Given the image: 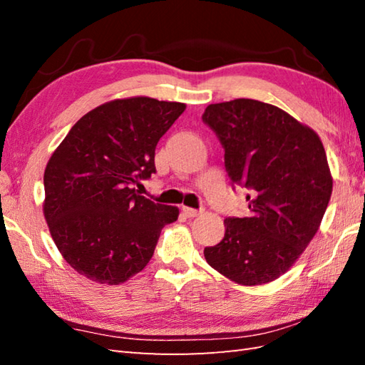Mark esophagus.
<instances>
[{
	"label": "esophagus",
	"instance_id": "1",
	"mask_svg": "<svg viewBox=\"0 0 365 365\" xmlns=\"http://www.w3.org/2000/svg\"><path fill=\"white\" fill-rule=\"evenodd\" d=\"M182 210H183L185 215L188 216V218H195V216H199L200 213L204 212L202 208H199V210H197V208H191V207H182Z\"/></svg>",
	"mask_w": 365,
	"mask_h": 365
}]
</instances>
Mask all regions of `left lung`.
<instances>
[{
	"mask_svg": "<svg viewBox=\"0 0 365 365\" xmlns=\"http://www.w3.org/2000/svg\"><path fill=\"white\" fill-rule=\"evenodd\" d=\"M202 120L224 147L232 183L251 191L250 215L226 218L208 265L242 285L274 281L317 234L332 192L319 135L274 105L251 98L208 105Z\"/></svg>",
	"mask_w": 365,
	"mask_h": 365,
	"instance_id": "left-lung-1",
	"label": "left lung"
}]
</instances>
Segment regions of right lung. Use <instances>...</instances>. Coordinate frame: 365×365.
Returning <instances> with one entry per match:
<instances>
[{
  "mask_svg": "<svg viewBox=\"0 0 365 365\" xmlns=\"http://www.w3.org/2000/svg\"><path fill=\"white\" fill-rule=\"evenodd\" d=\"M187 105L118 98L84 114L43 174V215L64 260L100 284L119 285L152 259L178 208L155 204L133 185L155 173V147Z\"/></svg>",
  "mask_w": 365,
  "mask_h": 365,
  "instance_id": "1",
  "label": "right lung"
}]
</instances>
